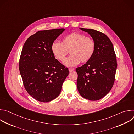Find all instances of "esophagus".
<instances>
[{"instance_id": "1", "label": "esophagus", "mask_w": 134, "mask_h": 134, "mask_svg": "<svg viewBox=\"0 0 134 134\" xmlns=\"http://www.w3.org/2000/svg\"><path fill=\"white\" fill-rule=\"evenodd\" d=\"M69 72H71L72 71H73L74 70V69H73V68H69Z\"/></svg>"}]
</instances>
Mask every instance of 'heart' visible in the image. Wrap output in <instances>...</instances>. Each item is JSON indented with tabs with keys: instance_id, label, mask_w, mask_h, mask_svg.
I'll return each mask as SVG.
<instances>
[{
	"instance_id": "obj_1",
	"label": "heart",
	"mask_w": 134,
	"mask_h": 134,
	"mask_svg": "<svg viewBox=\"0 0 134 134\" xmlns=\"http://www.w3.org/2000/svg\"><path fill=\"white\" fill-rule=\"evenodd\" d=\"M95 42L92 37L85 36L82 33L73 32L63 37L62 42L54 41L51 50L55 58L60 62L64 61L68 52L71 55L64 62L68 66H75L89 61L95 50Z\"/></svg>"
}]
</instances>
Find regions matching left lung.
<instances>
[{
  "instance_id": "obj_1",
  "label": "left lung",
  "mask_w": 134,
  "mask_h": 134,
  "mask_svg": "<svg viewBox=\"0 0 134 134\" xmlns=\"http://www.w3.org/2000/svg\"><path fill=\"white\" fill-rule=\"evenodd\" d=\"M91 35L95 42L91 59L76 71L78 74L77 87L81 96L91 100H99L111 90L117 67L116 55L109 38L93 29L81 28Z\"/></svg>"
}]
</instances>
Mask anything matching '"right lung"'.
<instances>
[{
    "instance_id": "add662e5",
    "label": "right lung",
    "mask_w": 134,
    "mask_h": 134,
    "mask_svg": "<svg viewBox=\"0 0 134 134\" xmlns=\"http://www.w3.org/2000/svg\"><path fill=\"white\" fill-rule=\"evenodd\" d=\"M65 29L39 31L22 48L19 69L24 87L34 99L48 102L59 96L69 74L68 68L55 59L51 46Z\"/></svg>"
}]
</instances>
